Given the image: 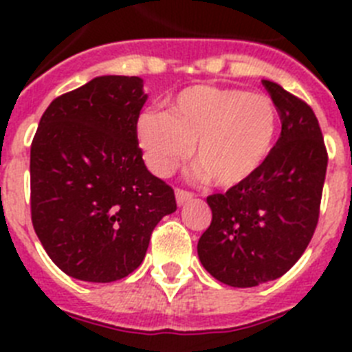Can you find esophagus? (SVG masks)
<instances>
[{"instance_id":"esophagus-1","label":"esophagus","mask_w":352,"mask_h":352,"mask_svg":"<svg viewBox=\"0 0 352 352\" xmlns=\"http://www.w3.org/2000/svg\"><path fill=\"white\" fill-rule=\"evenodd\" d=\"M194 197V194H192L190 190H183V188H176V203L182 206V204L188 203L190 199Z\"/></svg>"}]
</instances>
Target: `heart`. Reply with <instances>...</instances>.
Instances as JSON below:
<instances>
[{"label":"heart","mask_w":352,"mask_h":352,"mask_svg":"<svg viewBox=\"0 0 352 352\" xmlns=\"http://www.w3.org/2000/svg\"><path fill=\"white\" fill-rule=\"evenodd\" d=\"M278 132V113L264 93L192 86L169 113L144 111L138 138L149 167L167 174L195 144V164L217 186L231 188L252 178L268 160Z\"/></svg>","instance_id":"obj_1"}]
</instances>
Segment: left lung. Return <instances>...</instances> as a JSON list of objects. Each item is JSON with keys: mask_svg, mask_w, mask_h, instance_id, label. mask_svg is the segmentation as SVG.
I'll return each instance as SVG.
<instances>
[{"mask_svg": "<svg viewBox=\"0 0 352 352\" xmlns=\"http://www.w3.org/2000/svg\"><path fill=\"white\" fill-rule=\"evenodd\" d=\"M280 116V138L252 178L206 199L211 223L197 254L231 287L275 280L296 264L319 222L328 151L312 107L263 79Z\"/></svg>", "mask_w": 352, "mask_h": 352, "instance_id": "obj_1", "label": "left lung"}]
</instances>
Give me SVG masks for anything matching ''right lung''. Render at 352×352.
I'll list each match as a JSON object with an SVG mask.
<instances>
[{"label": "right lung", "mask_w": 352, "mask_h": 352, "mask_svg": "<svg viewBox=\"0 0 352 352\" xmlns=\"http://www.w3.org/2000/svg\"><path fill=\"white\" fill-rule=\"evenodd\" d=\"M141 77H96L42 114L31 142V222L52 263L84 282L141 266L151 232L176 211L173 186L149 173L138 141Z\"/></svg>", "instance_id": "right-lung-1"}]
</instances>
